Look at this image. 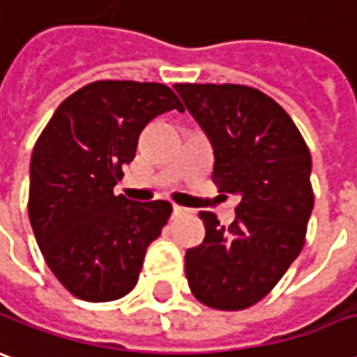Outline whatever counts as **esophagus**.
I'll return each mask as SVG.
<instances>
[{"instance_id": "34e87169", "label": "esophagus", "mask_w": 357, "mask_h": 357, "mask_svg": "<svg viewBox=\"0 0 357 357\" xmlns=\"http://www.w3.org/2000/svg\"><path fill=\"white\" fill-rule=\"evenodd\" d=\"M189 213H191V211L185 209V207H179V205H174V207H172V215H174V217H183V215H189Z\"/></svg>"}]
</instances>
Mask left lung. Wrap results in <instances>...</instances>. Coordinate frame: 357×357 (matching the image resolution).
Listing matches in <instances>:
<instances>
[{"label": "left lung", "instance_id": "1", "mask_svg": "<svg viewBox=\"0 0 357 357\" xmlns=\"http://www.w3.org/2000/svg\"><path fill=\"white\" fill-rule=\"evenodd\" d=\"M174 89L209 138L213 181L240 199L229 227L209 211L199 213L205 238L185 252L189 289L213 309H248L275 287L305 244L314 205L309 148L289 115L254 87Z\"/></svg>", "mask_w": 357, "mask_h": 357}]
</instances>
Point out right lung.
Listing matches in <instances>:
<instances>
[{
  "label": "right lung",
  "mask_w": 357,
  "mask_h": 357,
  "mask_svg": "<svg viewBox=\"0 0 357 357\" xmlns=\"http://www.w3.org/2000/svg\"><path fill=\"white\" fill-rule=\"evenodd\" d=\"M181 111L164 84L93 82L64 99L31 156L29 219L48 268L72 295L115 301L137 285L168 201L115 195L123 164L154 117Z\"/></svg>",
  "instance_id": "1"
}]
</instances>
